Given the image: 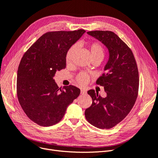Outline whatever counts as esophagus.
I'll use <instances>...</instances> for the list:
<instances>
[{
	"label": "esophagus",
	"mask_w": 158,
	"mask_h": 158,
	"mask_svg": "<svg viewBox=\"0 0 158 158\" xmlns=\"http://www.w3.org/2000/svg\"><path fill=\"white\" fill-rule=\"evenodd\" d=\"M80 93H81V95H84V94H85L87 93V91L85 90H84V89H81Z\"/></svg>",
	"instance_id": "esophagus-1"
}]
</instances>
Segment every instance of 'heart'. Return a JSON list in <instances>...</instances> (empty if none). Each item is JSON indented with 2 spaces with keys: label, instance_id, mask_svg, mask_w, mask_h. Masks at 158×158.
Masks as SVG:
<instances>
[{
  "label": "heart",
  "instance_id": "heart-1",
  "mask_svg": "<svg viewBox=\"0 0 158 158\" xmlns=\"http://www.w3.org/2000/svg\"><path fill=\"white\" fill-rule=\"evenodd\" d=\"M77 50V46L73 45L70 47L66 54V61L67 63L71 61L74 52ZM89 50L90 52L91 59H97L101 61L105 56V50L102 45L98 42H94L89 45ZM89 76L85 73H80L76 77V80L81 85L85 84L88 81Z\"/></svg>",
  "mask_w": 158,
  "mask_h": 158
}]
</instances>
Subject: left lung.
<instances>
[{
	"label": "left lung",
	"mask_w": 158,
	"mask_h": 158,
	"mask_svg": "<svg viewBox=\"0 0 158 158\" xmlns=\"http://www.w3.org/2000/svg\"><path fill=\"white\" fill-rule=\"evenodd\" d=\"M105 45L109 59L105 73L96 81L103 86L106 97L91 89L88 94L92 104L85 110L88 122L99 129H110L122 122L133 107L137 100L139 77L137 63L128 46L114 32L94 31L87 32Z\"/></svg>",
	"instance_id": "1"
}]
</instances>
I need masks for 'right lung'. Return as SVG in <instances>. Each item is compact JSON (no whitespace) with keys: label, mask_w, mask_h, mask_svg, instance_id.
I'll list each match as a JSON object with an SVG mask.
<instances>
[{"label":"right lung","mask_w":158,"mask_h":158,"mask_svg":"<svg viewBox=\"0 0 158 158\" xmlns=\"http://www.w3.org/2000/svg\"><path fill=\"white\" fill-rule=\"evenodd\" d=\"M85 32H46L21 59L16 87L18 101L27 117L40 126L60 122L67 106L80 94V89L72 85L59 88L53 77L57 70L66 67L67 51Z\"/></svg>","instance_id":"1"}]
</instances>
